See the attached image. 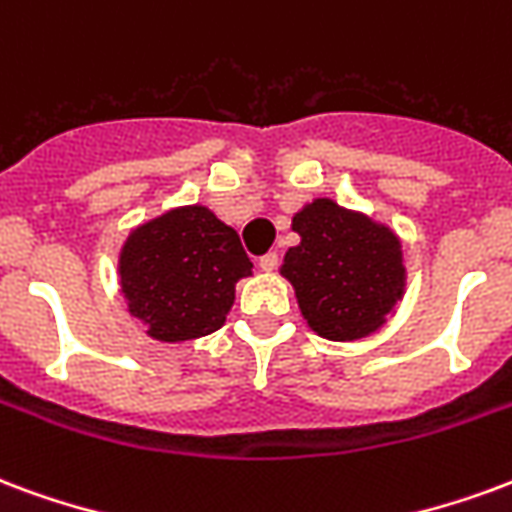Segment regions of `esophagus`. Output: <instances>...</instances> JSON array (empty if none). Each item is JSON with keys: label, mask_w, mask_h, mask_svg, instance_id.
<instances>
[{"label": "esophagus", "mask_w": 512, "mask_h": 512, "mask_svg": "<svg viewBox=\"0 0 512 512\" xmlns=\"http://www.w3.org/2000/svg\"><path fill=\"white\" fill-rule=\"evenodd\" d=\"M278 264H281V256H278V253H264V256L259 259V267L264 272L278 270Z\"/></svg>", "instance_id": "esophagus-1"}]
</instances>
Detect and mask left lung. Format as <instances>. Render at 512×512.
Segmentation results:
<instances>
[{"instance_id":"obj_1","label":"left lung","mask_w":512,"mask_h":512,"mask_svg":"<svg viewBox=\"0 0 512 512\" xmlns=\"http://www.w3.org/2000/svg\"><path fill=\"white\" fill-rule=\"evenodd\" d=\"M300 245L281 272L292 281L302 316L330 341L376 333L404 294L401 242L365 215L316 199L294 215Z\"/></svg>"}]
</instances>
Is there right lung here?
<instances>
[{
	"label": "right lung",
	"mask_w": 512,
	"mask_h": 512,
	"mask_svg": "<svg viewBox=\"0 0 512 512\" xmlns=\"http://www.w3.org/2000/svg\"><path fill=\"white\" fill-rule=\"evenodd\" d=\"M251 267L237 231L207 207L171 210L138 226L119 256L130 313L166 343L220 330L234 283Z\"/></svg>",
	"instance_id": "right-lung-1"
}]
</instances>
